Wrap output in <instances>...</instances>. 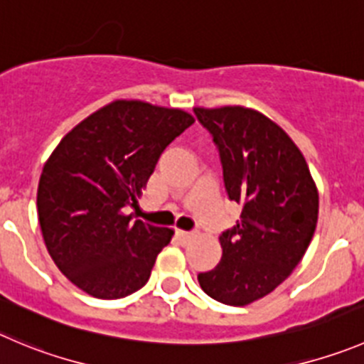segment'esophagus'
Masks as SVG:
<instances>
[{"instance_id": "1", "label": "esophagus", "mask_w": 364, "mask_h": 364, "mask_svg": "<svg viewBox=\"0 0 364 364\" xmlns=\"http://www.w3.org/2000/svg\"><path fill=\"white\" fill-rule=\"evenodd\" d=\"M175 236L178 237V240L182 241V243H186V241L191 240V237L195 236V234H193V232H188V230H180V228H178V230L175 232Z\"/></svg>"}]
</instances>
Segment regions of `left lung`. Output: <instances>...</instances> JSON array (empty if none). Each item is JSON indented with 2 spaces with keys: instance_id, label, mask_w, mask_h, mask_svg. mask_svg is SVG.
I'll return each mask as SVG.
<instances>
[{
  "instance_id": "8db88e82",
  "label": "left lung",
  "mask_w": 364,
  "mask_h": 364,
  "mask_svg": "<svg viewBox=\"0 0 364 364\" xmlns=\"http://www.w3.org/2000/svg\"><path fill=\"white\" fill-rule=\"evenodd\" d=\"M196 117L220 151L228 198L241 220L220 236V264L198 273L210 299L248 306L291 275L318 221V189L291 137L247 107H196Z\"/></svg>"
}]
</instances>
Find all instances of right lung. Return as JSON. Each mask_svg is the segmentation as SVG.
<instances>
[{"label": "right lung", "instance_id": "1", "mask_svg": "<svg viewBox=\"0 0 364 364\" xmlns=\"http://www.w3.org/2000/svg\"><path fill=\"white\" fill-rule=\"evenodd\" d=\"M193 123L182 109L116 100L62 137L41 173L37 213L51 259L76 288L114 300L148 282L173 230L123 209L136 205L164 148Z\"/></svg>", "mask_w": 364, "mask_h": 364}]
</instances>
